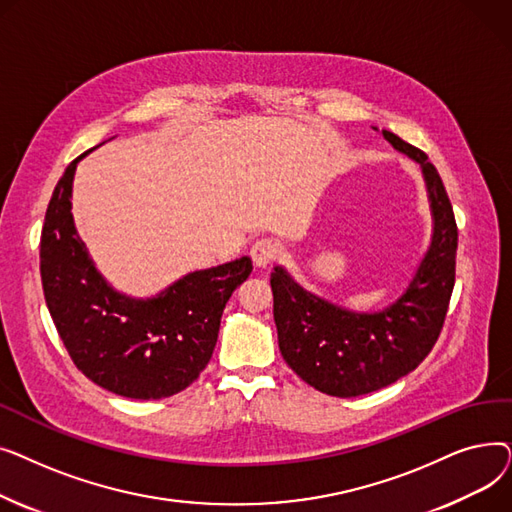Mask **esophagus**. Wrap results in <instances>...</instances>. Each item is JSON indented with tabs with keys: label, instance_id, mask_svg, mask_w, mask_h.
<instances>
[{
	"label": "esophagus",
	"instance_id": "34e87169",
	"mask_svg": "<svg viewBox=\"0 0 512 512\" xmlns=\"http://www.w3.org/2000/svg\"><path fill=\"white\" fill-rule=\"evenodd\" d=\"M251 257H253V263L257 267H267L272 265L278 257H280V247L278 242L270 240V238H259L253 242L251 247Z\"/></svg>",
	"mask_w": 512,
	"mask_h": 512
}]
</instances>
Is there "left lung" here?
<instances>
[{"label":"left lung","mask_w":512,"mask_h":512,"mask_svg":"<svg viewBox=\"0 0 512 512\" xmlns=\"http://www.w3.org/2000/svg\"><path fill=\"white\" fill-rule=\"evenodd\" d=\"M382 134L419 164L434 224L405 292L384 309L353 311L305 290L282 265L270 280L284 361L309 386L338 398L382 390L411 373L436 344L454 288L459 232L442 178L423 151L390 130Z\"/></svg>","instance_id":"left-lung-1"}]
</instances>
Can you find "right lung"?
I'll return each mask as SVG.
<instances>
[{
    "label": "right lung",
    "mask_w": 512,
    "mask_h": 512,
    "mask_svg": "<svg viewBox=\"0 0 512 512\" xmlns=\"http://www.w3.org/2000/svg\"><path fill=\"white\" fill-rule=\"evenodd\" d=\"M76 157L51 195L41 232V280L53 324L74 365L118 396L155 400L191 386L209 363L220 319L249 257L182 276L155 297L116 290L97 270L72 218Z\"/></svg>",
    "instance_id": "right-lung-1"
}]
</instances>
